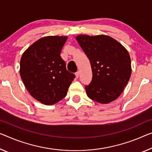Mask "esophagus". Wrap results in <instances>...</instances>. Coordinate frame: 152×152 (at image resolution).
<instances>
[{
  "label": "esophagus",
  "instance_id": "esophagus-1",
  "mask_svg": "<svg viewBox=\"0 0 152 152\" xmlns=\"http://www.w3.org/2000/svg\"><path fill=\"white\" fill-rule=\"evenodd\" d=\"M79 71H77L75 73V77L76 78H78L79 77Z\"/></svg>",
  "mask_w": 152,
  "mask_h": 152
}]
</instances>
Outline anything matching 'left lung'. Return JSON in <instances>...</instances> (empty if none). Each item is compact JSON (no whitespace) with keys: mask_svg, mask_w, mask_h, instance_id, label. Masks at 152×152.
Wrapping results in <instances>:
<instances>
[{"mask_svg":"<svg viewBox=\"0 0 152 152\" xmlns=\"http://www.w3.org/2000/svg\"><path fill=\"white\" fill-rule=\"evenodd\" d=\"M76 39L92 68V81L85 86L88 96L102 104L115 100L131 75V61L127 50L106 35H79Z\"/></svg>","mask_w":152,"mask_h":152,"instance_id":"1","label":"left lung"}]
</instances>
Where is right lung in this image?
<instances>
[{
    "mask_svg": "<svg viewBox=\"0 0 152 152\" xmlns=\"http://www.w3.org/2000/svg\"><path fill=\"white\" fill-rule=\"evenodd\" d=\"M66 37H43L30 45L20 60V76L27 90L41 103L50 105L66 96L75 75L66 70L60 52Z\"/></svg>",
    "mask_w": 152,
    "mask_h": 152,
    "instance_id": "obj_1",
    "label": "right lung"
}]
</instances>
